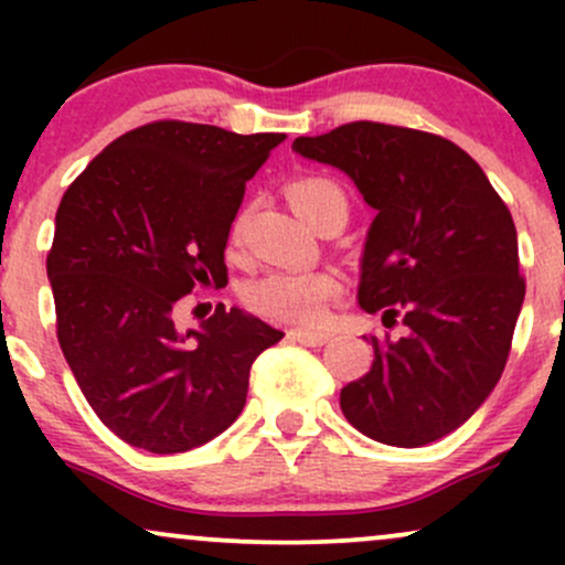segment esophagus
I'll return each instance as SVG.
<instances>
[{"label":"esophagus","mask_w":565,"mask_h":565,"mask_svg":"<svg viewBox=\"0 0 565 565\" xmlns=\"http://www.w3.org/2000/svg\"><path fill=\"white\" fill-rule=\"evenodd\" d=\"M289 340L300 342V345H308V348H321V345H327L329 340H332V334H329V332H308V329H291Z\"/></svg>","instance_id":"esophagus-1"}]
</instances>
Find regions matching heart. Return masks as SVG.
<instances>
[{
	"instance_id": "obj_1",
	"label": "heart",
	"mask_w": 565,
	"mask_h": 565,
	"mask_svg": "<svg viewBox=\"0 0 565 565\" xmlns=\"http://www.w3.org/2000/svg\"><path fill=\"white\" fill-rule=\"evenodd\" d=\"M289 201L302 220H313L329 206H337L348 215V201L342 188L327 178H305L289 188ZM238 233V228H236ZM340 281L332 274H274L246 284L244 300L255 313L274 321L313 323L319 321L327 305L340 295Z\"/></svg>"
}]
</instances>
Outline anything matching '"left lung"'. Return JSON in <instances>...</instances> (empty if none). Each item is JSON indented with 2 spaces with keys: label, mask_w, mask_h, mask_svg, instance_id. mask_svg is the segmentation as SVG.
Listing matches in <instances>:
<instances>
[{
  "label": "left lung",
  "mask_w": 565,
  "mask_h": 565,
  "mask_svg": "<svg viewBox=\"0 0 565 565\" xmlns=\"http://www.w3.org/2000/svg\"><path fill=\"white\" fill-rule=\"evenodd\" d=\"M291 148L345 172L377 210L359 305L404 327L372 337V369L340 391L342 414L387 446L449 436L502 377L526 295L508 204L470 153L423 129L350 121Z\"/></svg>",
  "instance_id": "obj_1"
}]
</instances>
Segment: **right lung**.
Wrapping results in <instances>:
<instances>
[{
	"label": "right lung",
	"mask_w": 565,
	"mask_h": 565,
	"mask_svg": "<svg viewBox=\"0 0 565 565\" xmlns=\"http://www.w3.org/2000/svg\"><path fill=\"white\" fill-rule=\"evenodd\" d=\"M284 140L151 121L89 161L47 255L57 342L84 398L138 449L178 454L236 423L249 369L284 332L225 305L180 332V297L228 281L225 244L246 180Z\"/></svg>",
	"instance_id": "add662e5"
}]
</instances>
